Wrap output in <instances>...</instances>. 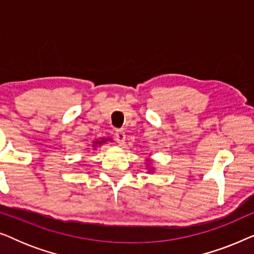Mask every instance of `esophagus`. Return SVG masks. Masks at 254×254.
I'll use <instances>...</instances> for the list:
<instances>
[{
	"label": "esophagus",
	"instance_id": "obj_1",
	"mask_svg": "<svg viewBox=\"0 0 254 254\" xmlns=\"http://www.w3.org/2000/svg\"><path fill=\"white\" fill-rule=\"evenodd\" d=\"M114 137H116L117 142L120 145H123L125 143V140H126V135H125L123 130H117L116 134H114Z\"/></svg>",
	"mask_w": 254,
	"mask_h": 254
}]
</instances>
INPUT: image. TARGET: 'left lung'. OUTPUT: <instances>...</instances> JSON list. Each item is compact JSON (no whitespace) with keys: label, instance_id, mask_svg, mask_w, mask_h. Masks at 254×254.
Masks as SVG:
<instances>
[{"label":"left lung","instance_id":"1","mask_svg":"<svg viewBox=\"0 0 254 254\" xmlns=\"http://www.w3.org/2000/svg\"><path fill=\"white\" fill-rule=\"evenodd\" d=\"M148 165H150V163H149V164H148ZM149 170H150V171H149V172H152V170H154V169H152V168H151V166H150V169H149Z\"/></svg>","mask_w":254,"mask_h":254}]
</instances>
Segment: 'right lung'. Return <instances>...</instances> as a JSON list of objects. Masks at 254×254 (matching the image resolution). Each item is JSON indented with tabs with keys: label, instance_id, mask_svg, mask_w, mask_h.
<instances>
[{
	"label": "right lung",
	"instance_id": "right-lung-1",
	"mask_svg": "<svg viewBox=\"0 0 254 254\" xmlns=\"http://www.w3.org/2000/svg\"><path fill=\"white\" fill-rule=\"evenodd\" d=\"M109 140H111V138H105V137H103L102 140H96V141H93V143H92V148H93V149L98 148L99 145H102L103 143H105V142H106V141H109Z\"/></svg>",
	"mask_w": 254,
	"mask_h": 254
}]
</instances>
